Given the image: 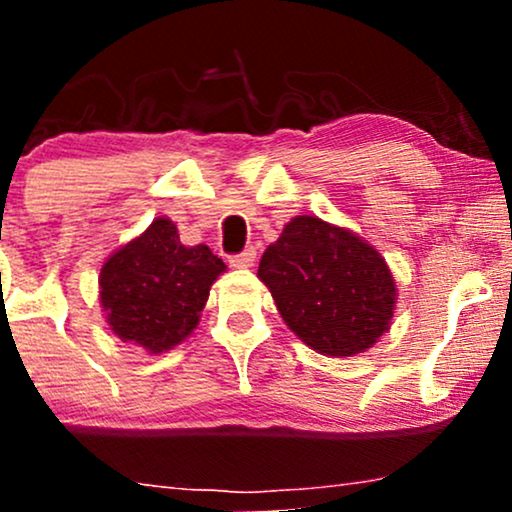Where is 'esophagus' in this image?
I'll use <instances>...</instances> for the list:
<instances>
[{
    "label": "esophagus",
    "instance_id": "1",
    "mask_svg": "<svg viewBox=\"0 0 512 512\" xmlns=\"http://www.w3.org/2000/svg\"><path fill=\"white\" fill-rule=\"evenodd\" d=\"M255 257H257L255 248H248V250L238 252V255L228 257V264H231V267H236V269H245V267H252Z\"/></svg>",
    "mask_w": 512,
    "mask_h": 512
}]
</instances>
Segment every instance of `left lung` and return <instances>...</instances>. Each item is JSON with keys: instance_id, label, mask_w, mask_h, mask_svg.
Masks as SVG:
<instances>
[{"instance_id": "obj_1", "label": "left lung", "mask_w": 512, "mask_h": 512, "mask_svg": "<svg viewBox=\"0 0 512 512\" xmlns=\"http://www.w3.org/2000/svg\"><path fill=\"white\" fill-rule=\"evenodd\" d=\"M257 276L286 325L320 354H361L390 330L397 293L385 260L317 216H296L264 250Z\"/></svg>"}]
</instances>
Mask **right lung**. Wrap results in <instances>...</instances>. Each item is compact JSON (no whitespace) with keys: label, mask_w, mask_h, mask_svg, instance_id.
I'll use <instances>...</instances> for the list:
<instances>
[{"label":"right lung","mask_w":512,"mask_h":512,"mask_svg":"<svg viewBox=\"0 0 512 512\" xmlns=\"http://www.w3.org/2000/svg\"><path fill=\"white\" fill-rule=\"evenodd\" d=\"M226 264L207 245L185 248L173 221L156 219L101 269V303L122 342L161 354L187 337Z\"/></svg>","instance_id":"right-lung-1"}]
</instances>
